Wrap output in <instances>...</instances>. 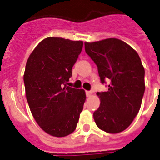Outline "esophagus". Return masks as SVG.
<instances>
[{"label": "esophagus", "instance_id": "obj_1", "mask_svg": "<svg viewBox=\"0 0 160 160\" xmlns=\"http://www.w3.org/2000/svg\"><path fill=\"white\" fill-rule=\"evenodd\" d=\"M92 95H93V93H92V91H86L87 97H91Z\"/></svg>", "mask_w": 160, "mask_h": 160}]
</instances>
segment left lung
Here are the masks:
<instances>
[{
  "instance_id": "8db88e82",
  "label": "left lung",
  "mask_w": 160,
  "mask_h": 160,
  "mask_svg": "<svg viewBox=\"0 0 160 160\" xmlns=\"http://www.w3.org/2000/svg\"><path fill=\"white\" fill-rule=\"evenodd\" d=\"M98 67L101 82L110 80L107 92H98L100 105L93 112L99 129L116 134L129 127L141 108L145 92V69L132 47L118 38L84 42Z\"/></svg>"
}]
</instances>
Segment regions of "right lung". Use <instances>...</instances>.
<instances>
[{"label": "right lung", "instance_id": "right-lung-1", "mask_svg": "<svg viewBox=\"0 0 160 160\" xmlns=\"http://www.w3.org/2000/svg\"><path fill=\"white\" fill-rule=\"evenodd\" d=\"M82 41L48 37L29 55L24 74L26 98L44 132L64 137L76 130L86 99L85 91L67 86Z\"/></svg>", "mask_w": 160, "mask_h": 160}]
</instances>
